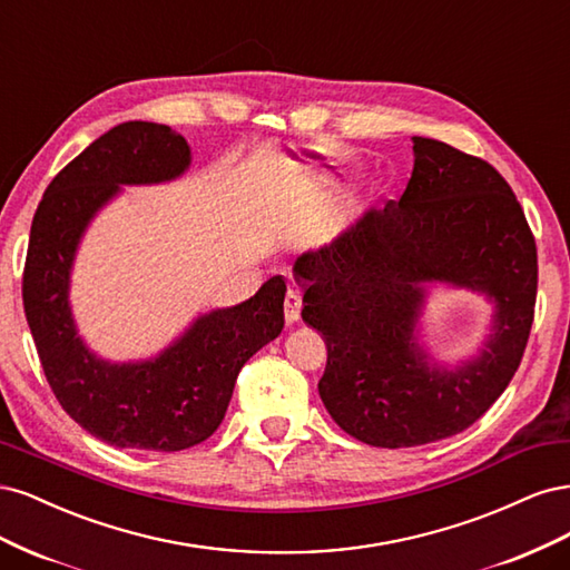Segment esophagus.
Returning <instances> with one entry per match:
<instances>
[{
	"label": "esophagus",
	"mask_w": 570,
	"mask_h": 570,
	"mask_svg": "<svg viewBox=\"0 0 570 570\" xmlns=\"http://www.w3.org/2000/svg\"><path fill=\"white\" fill-rule=\"evenodd\" d=\"M301 307H303V293L298 286H293L288 288L286 301H284V317L288 324L301 320Z\"/></svg>",
	"instance_id": "esophagus-1"
}]
</instances>
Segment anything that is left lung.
Instances as JSON below:
<instances>
[{
	"label": "left lung",
	"mask_w": 570,
	"mask_h": 570,
	"mask_svg": "<svg viewBox=\"0 0 570 570\" xmlns=\"http://www.w3.org/2000/svg\"><path fill=\"white\" fill-rule=\"evenodd\" d=\"M412 141L402 198L366 208L293 265L303 320L326 338V412L389 450L462 433L490 410L519 370L538 293L535 238L504 177L445 141ZM440 285L493 305L487 341L456 365L438 363L417 336Z\"/></svg>",
	"instance_id": "left-lung-1"
}]
</instances>
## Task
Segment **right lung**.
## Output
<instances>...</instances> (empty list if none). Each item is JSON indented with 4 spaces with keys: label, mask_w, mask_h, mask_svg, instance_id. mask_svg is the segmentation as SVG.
Wrapping results in <instances>:
<instances>
[{
    "label": "right lung",
    "mask_w": 570,
    "mask_h": 570,
    "mask_svg": "<svg viewBox=\"0 0 570 570\" xmlns=\"http://www.w3.org/2000/svg\"><path fill=\"white\" fill-rule=\"evenodd\" d=\"M191 146L168 125L130 120L91 141L51 179L32 217L23 307L45 376L61 407L114 448L177 452L223 424L242 366L284 328L286 282L198 315L154 357L111 362L78 334L70 274L87 227L122 187L185 175Z\"/></svg>",
    "instance_id": "add662e5"
}]
</instances>
